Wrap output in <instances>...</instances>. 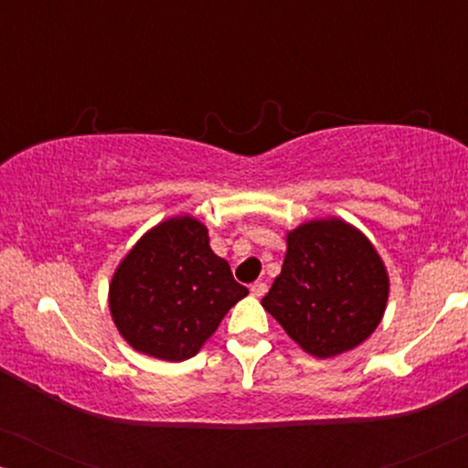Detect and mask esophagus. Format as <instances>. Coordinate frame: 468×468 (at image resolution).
<instances>
[{"label": "esophagus", "instance_id": "34e87169", "mask_svg": "<svg viewBox=\"0 0 468 468\" xmlns=\"http://www.w3.org/2000/svg\"><path fill=\"white\" fill-rule=\"evenodd\" d=\"M266 292H268V285L264 283V281H255V283L251 285V296H255V298H261Z\"/></svg>", "mask_w": 468, "mask_h": 468}]
</instances>
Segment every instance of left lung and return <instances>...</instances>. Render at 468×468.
Wrapping results in <instances>:
<instances>
[{
  "instance_id": "obj_1",
  "label": "left lung",
  "mask_w": 468,
  "mask_h": 468,
  "mask_svg": "<svg viewBox=\"0 0 468 468\" xmlns=\"http://www.w3.org/2000/svg\"><path fill=\"white\" fill-rule=\"evenodd\" d=\"M281 274L261 306L306 354L335 357L377 330L389 277L373 242L338 217L300 223L285 236Z\"/></svg>"
}]
</instances>
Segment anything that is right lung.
<instances>
[{"mask_svg":"<svg viewBox=\"0 0 468 468\" xmlns=\"http://www.w3.org/2000/svg\"><path fill=\"white\" fill-rule=\"evenodd\" d=\"M249 293L213 253L208 229L191 215L170 217L140 236L108 287L119 335L165 362L194 357L221 319Z\"/></svg>","mask_w":468,"mask_h":468,"instance_id":"1","label":"right lung"}]
</instances>
